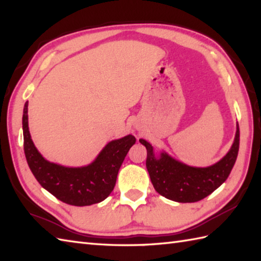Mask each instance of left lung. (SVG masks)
<instances>
[{
  "instance_id": "1",
  "label": "left lung",
  "mask_w": 261,
  "mask_h": 261,
  "mask_svg": "<svg viewBox=\"0 0 261 261\" xmlns=\"http://www.w3.org/2000/svg\"><path fill=\"white\" fill-rule=\"evenodd\" d=\"M147 149L146 166L156 192L179 203H193L208 196L228 178L238 157L240 142L239 124L233 143L223 158L207 167H194L173 158L166 151L154 153L153 147L139 139Z\"/></svg>"
}]
</instances>
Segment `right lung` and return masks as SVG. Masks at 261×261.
<instances>
[{"instance_id":"1","label":"right lung","mask_w":261,"mask_h":261,"mask_svg":"<svg viewBox=\"0 0 261 261\" xmlns=\"http://www.w3.org/2000/svg\"><path fill=\"white\" fill-rule=\"evenodd\" d=\"M22 129L24 154L33 176L59 201L74 206L96 204L110 195L115 186L121 165L136 143V138L127 135L110 141L91 164L82 167H66L48 162L38 151L29 131L28 102L23 108Z\"/></svg>"}]
</instances>
